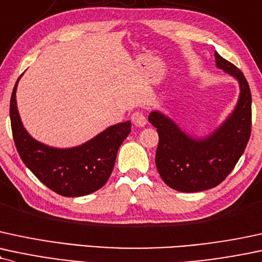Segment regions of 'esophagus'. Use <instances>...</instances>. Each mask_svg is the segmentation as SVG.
Listing matches in <instances>:
<instances>
[{"instance_id":"obj_1","label":"esophagus","mask_w":262,"mask_h":262,"mask_svg":"<svg viewBox=\"0 0 262 262\" xmlns=\"http://www.w3.org/2000/svg\"><path fill=\"white\" fill-rule=\"evenodd\" d=\"M132 121L137 127H144L145 124H146V117H145V115L143 112H134L133 115H132Z\"/></svg>"}]
</instances>
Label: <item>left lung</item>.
<instances>
[{
    "mask_svg": "<svg viewBox=\"0 0 262 262\" xmlns=\"http://www.w3.org/2000/svg\"><path fill=\"white\" fill-rule=\"evenodd\" d=\"M216 67L238 80L239 97L231 115L209 135L196 138L160 111L149 115L157 128L155 162L162 181L183 193L215 188L232 172L251 133V93L241 69L215 52Z\"/></svg>",
    "mask_w": 262,
    "mask_h": 262,
    "instance_id": "obj_1",
    "label": "left lung"
}]
</instances>
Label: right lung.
I'll return each mask as SVG.
<instances>
[{"mask_svg":"<svg viewBox=\"0 0 262 262\" xmlns=\"http://www.w3.org/2000/svg\"><path fill=\"white\" fill-rule=\"evenodd\" d=\"M13 88L9 105L12 133L21 161L41 183L62 196H84L106 184L115 167L119 146L130 133V121L106 128L74 147L59 149L34 139L21 123Z\"/></svg>","mask_w":262,"mask_h":262,"instance_id":"obj_1","label":"right lung"}]
</instances>
